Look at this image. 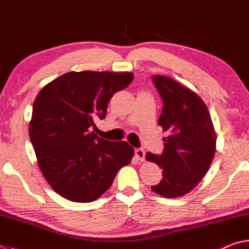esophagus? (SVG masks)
I'll return each instance as SVG.
<instances>
[{"label": "esophagus", "instance_id": "esophagus-1", "mask_svg": "<svg viewBox=\"0 0 249 249\" xmlns=\"http://www.w3.org/2000/svg\"><path fill=\"white\" fill-rule=\"evenodd\" d=\"M135 157H137L140 161H144L145 159V151L143 148H137L135 149Z\"/></svg>", "mask_w": 249, "mask_h": 249}]
</instances>
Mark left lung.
I'll return each instance as SVG.
<instances>
[{
    "label": "left lung",
    "mask_w": 249,
    "mask_h": 249,
    "mask_svg": "<svg viewBox=\"0 0 249 249\" xmlns=\"http://www.w3.org/2000/svg\"><path fill=\"white\" fill-rule=\"evenodd\" d=\"M162 100L158 124L169 135L163 153L146 154V160L162 169V180L152 190L163 197L185 195L203 179L215 153V132L203 100L182 84L165 76H153Z\"/></svg>",
    "instance_id": "left-lung-1"
}]
</instances>
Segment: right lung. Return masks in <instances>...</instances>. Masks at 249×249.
Masks as SVG:
<instances>
[{"instance_id": "right-lung-1", "label": "right lung", "mask_w": 249, "mask_h": 249, "mask_svg": "<svg viewBox=\"0 0 249 249\" xmlns=\"http://www.w3.org/2000/svg\"><path fill=\"white\" fill-rule=\"evenodd\" d=\"M132 79V72L71 71L36 95L30 140L42 175L60 196L76 203L95 200L130 163L132 146L98 138L91 128L105 118L111 96Z\"/></svg>"}]
</instances>
